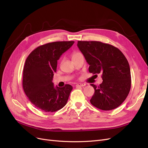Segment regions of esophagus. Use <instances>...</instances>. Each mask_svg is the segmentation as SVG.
<instances>
[{"mask_svg": "<svg viewBox=\"0 0 148 148\" xmlns=\"http://www.w3.org/2000/svg\"><path fill=\"white\" fill-rule=\"evenodd\" d=\"M85 84H82V83H78L76 84V86L77 87H83V86H85Z\"/></svg>", "mask_w": 148, "mask_h": 148, "instance_id": "1", "label": "esophagus"}]
</instances>
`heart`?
<instances>
[{"mask_svg": "<svg viewBox=\"0 0 148 148\" xmlns=\"http://www.w3.org/2000/svg\"><path fill=\"white\" fill-rule=\"evenodd\" d=\"M79 53H79V52H74V53H73V54H72V56H71V57L73 58V57L77 56V55H78Z\"/></svg>", "mask_w": 148, "mask_h": 148, "instance_id": "1", "label": "heart"}]
</instances>
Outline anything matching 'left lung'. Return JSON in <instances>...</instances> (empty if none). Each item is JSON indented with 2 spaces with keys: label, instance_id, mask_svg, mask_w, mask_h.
I'll use <instances>...</instances> for the list:
<instances>
[{
  "label": "left lung",
  "instance_id": "8db88e82",
  "mask_svg": "<svg viewBox=\"0 0 148 148\" xmlns=\"http://www.w3.org/2000/svg\"><path fill=\"white\" fill-rule=\"evenodd\" d=\"M77 46L89 65V71L97 77L101 73L99 86L91 84L95 94L91 104L102 110L117 108L128 96L131 88L128 62L119 49L99 41H78Z\"/></svg>",
  "mask_w": 148,
  "mask_h": 148
}]
</instances>
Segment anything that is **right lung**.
Returning <instances> with one entry per match:
<instances>
[{
	"instance_id": "1",
	"label": "right lung",
	"mask_w": 148,
	"mask_h": 148,
	"mask_svg": "<svg viewBox=\"0 0 148 148\" xmlns=\"http://www.w3.org/2000/svg\"><path fill=\"white\" fill-rule=\"evenodd\" d=\"M74 41L47 43L36 48L25 61L23 88L28 99L38 109L46 112L59 110L66 105L73 87L70 84L54 87L53 73L57 60Z\"/></svg>"
}]
</instances>
